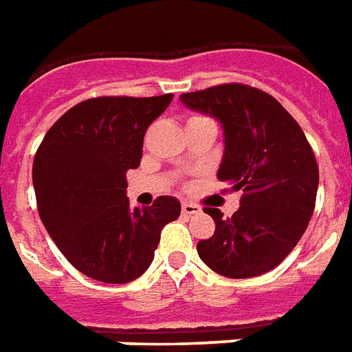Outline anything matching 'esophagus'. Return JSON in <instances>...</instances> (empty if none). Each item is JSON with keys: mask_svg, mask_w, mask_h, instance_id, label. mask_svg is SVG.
<instances>
[{"mask_svg": "<svg viewBox=\"0 0 352 352\" xmlns=\"http://www.w3.org/2000/svg\"><path fill=\"white\" fill-rule=\"evenodd\" d=\"M181 211H183L184 217H192V214H198L201 211V207L196 206V204H188V201H184L183 206H181Z\"/></svg>", "mask_w": 352, "mask_h": 352, "instance_id": "1", "label": "esophagus"}]
</instances>
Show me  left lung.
Here are the masks:
<instances>
[{"label":"left lung","instance_id":"1","mask_svg":"<svg viewBox=\"0 0 352 352\" xmlns=\"http://www.w3.org/2000/svg\"><path fill=\"white\" fill-rule=\"evenodd\" d=\"M181 100L221 120L219 179L243 190L230 219L213 207L204 209L217 228L198 243L199 258L232 279L270 272L294 249L315 211L318 166L309 141L287 109L260 88L226 82Z\"/></svg>","mask_w":352,"mask_h":352}]
</instances>
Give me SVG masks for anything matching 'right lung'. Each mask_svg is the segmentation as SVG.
I'll return each instance as SVG.
<instances>
[{"instance_id": "right-lung-1", "label": "right lung", "mask_w": 352, "mask_h": 352, "mask_svg": "<svg viewBox=\"0 0 352 352\" xmlns=\"http://www.w3.org/2000/svg\"><path fill=\"white\" fill-rule=\"evenodd\" d=\"M173 94L101 96L77 103L45 133L34 158L37 211L52 241L87 277L130 283L146 272L181 204L160 196L131 209L126 171L139 168L146 128Z\"/></svg>"}]
</instances>
